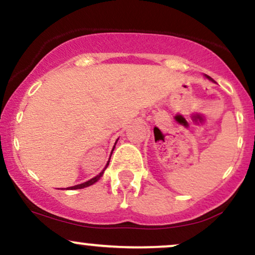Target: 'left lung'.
Returning a JSON list of instances; mask_svg holds the SVG:
<instances>
[{
	"label": "left lung",
	"instance_id": "obj_1",
	"mask_svg": "<svg viewBox=\"0 0 255 255\" xmlns=\"http://www.w3.org/2000/svg\"><path fill=\"white\" fill-rule=\"evenodd\" d=\"M206 77H208V79H209V80H212V79H211V77H210V76H206Z\"/></svg>",
	"mask_w": 255,
	"mask_h": 255
}]
</instances>
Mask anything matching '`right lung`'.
<instances>
[{
	"label": "right lung",
	"mask_w": 255,
	"mask_h": 255,
	"mask_svg": "<svg viewBox=\"0 0 255 255\" xmlns=\"http://www.w3.org/2000/svg\"><path fill=\"white\" fill-rule=\"evenodd\" d=\"M110 162V161H109ZM109 164V163H107ZM107 167V166H106ZM106 169V168H105ZM104 169V170H105ZM104 170L103 172L100 173V174L99 175H97L95 176V178H93V179H91V180H88V181H86V182H83V184H80V185H76V186H71V187H69V190H77V188H83V187H87V186H91V185H93V184H95V182H97L99 179L101 178V176H103V174H104Z\"/></svg>",
	"instance_id": "1"
}]
</instances>
